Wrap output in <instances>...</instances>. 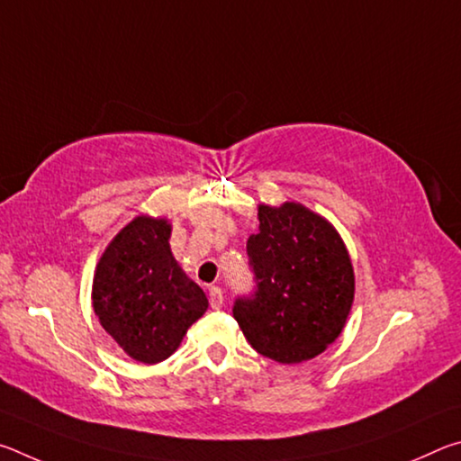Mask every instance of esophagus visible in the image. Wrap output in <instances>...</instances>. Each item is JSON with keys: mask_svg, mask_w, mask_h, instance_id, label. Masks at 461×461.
Listing matches in <instances>:
<instances>
[{"mask_svg": "<svg viewBox=\"0 0 461 461\" xmlns=\"http://www.w3.org/2000/svg\"><path fill=\"white\" fill-rule=\"evenodd\" d=\"M209 305H212V309L223 307V293H221L220 286L209 288Z\"/></svg>", "mask_w": 461, "mask_h": 461, "instance_id": "1", "label": "esophagus"}]
</instances>
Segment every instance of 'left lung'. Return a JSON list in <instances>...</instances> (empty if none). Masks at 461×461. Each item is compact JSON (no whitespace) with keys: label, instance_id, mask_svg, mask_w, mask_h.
Masks as SVG:
<instances>
[{"label":"left lung","instance_id":"obj_1","mask_svg":"<svg viewBox=\"0 0 461 461\" xmlns=\"http://www.w3.org/2000/svg\"><path fill=\"white\" fill-rule=\"evenodd\" d=\"M248 256L258 291L238 299L233 317L256 352L301 364L339 338L352 311L356 278L338 230L303 203L258 205Z\"/></svg>","mask_w":461,"mask_h":461}]
</instances>
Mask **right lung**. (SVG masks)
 <instances>
[{"label":"right lung","instance_id":"add662e5","mask_svg":"<svg viewBox=\"0 0 461 461\" xmlns=\"http://www.w3.org/2000/svg\"><path fill=\"white\" fill-rule=\"evenodd\" d=\"M167 217L138 215L115 233L93 275V311L131 360L158 364L176 352L209 301L170 252Z\"/></svg>","mask_w":461,"mask_h":461}]
</instances>
